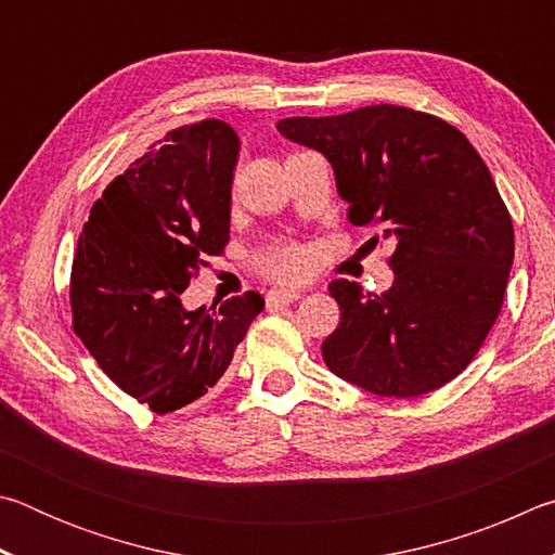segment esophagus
I'll return each instance as SVG.
<instances>
[{"instance_id":"1","label":"esophagus","mask_w":555,"mask_h":555,"mask_svg":"<svg viewBox=\"0 0 555 555\" xmlns=\"http://www.w3.org/2000/svg\"><path fill=\"white\" fill-rule=\"evenodd\" d=\"M298 298H300V291L298 288L279 286V288H271L269 291L267 304L269 306H288V304H294V300H298Z\"/></svg>"}]
</instances>
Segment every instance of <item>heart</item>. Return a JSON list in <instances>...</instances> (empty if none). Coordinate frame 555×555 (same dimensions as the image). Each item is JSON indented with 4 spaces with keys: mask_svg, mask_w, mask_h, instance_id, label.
<instances>
[{
    "mask_svg": "<svg viewBox=\"0 0 555 555\" xmlns=\"http://www.w3.org/2000/svg\"><path fill=\"white\" fill-rule=\"evenodd\" d=\"M306 267L308 257L298 244H274L257 255V269L274 279H298Z\"/></svg>",
    "mask_w": 555,
    "mask_h": 555,
    "instance_id": "b5f03b06",
    "label": "heart"
}]
</instances>
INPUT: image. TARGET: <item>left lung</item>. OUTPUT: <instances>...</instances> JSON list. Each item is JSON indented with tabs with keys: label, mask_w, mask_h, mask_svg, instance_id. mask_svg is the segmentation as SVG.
Masks as SVG:
<instances>
[{
	"label": "left lung",
	"mask_w": 555,
	"mask_h": 555,
	"mask_svg": "<svg viewBox=\"0 0 555 555\" xmlns=\"http://www.w3.org/2000/svg\"><path fill=\"white\" fill-rule=\"evenodd\" d=\"M276 127L331 162L352 224L397 242L382 296L345 279L327 286L340 306L321 347L327 370L393 399L455 379L500 315L514 261L509 210L480 154L453 125L399 105Z\"/></svg>",
	"instance_id": "8db88e82"
}]
</instances>
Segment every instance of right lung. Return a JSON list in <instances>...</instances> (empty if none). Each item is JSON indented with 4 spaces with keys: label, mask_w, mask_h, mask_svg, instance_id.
<instances>
[{
    "label": "right lung",
    "mask_w": 555,
    "mask_h": 555,
    "mask_svg": "<svg viewBox=\"0 0 555 555\" xmlns=\"http://www.w3.org/2000/svg\"><path fill=\"white\" fill-rule=\"evenodd\" d=\"M240 139L228 121L168 131L92 205L73 257V331L154 413L183 409L230 367L261 313L257 291L185 311L181 294L230 242Z\"/></svg>",
    "instance_id": "1"
}]
</instances>
